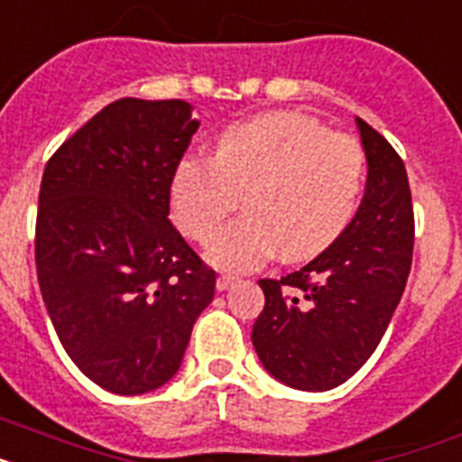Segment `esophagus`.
<instances>
[{
    "label": "esophagus",
    "mask_w": 462,
    "mask_h": 462,
    "mask_svg": "<svg viewBox=\"0 0 462 462\" xmlns=\"http://www.w3.org/2000/svg\"><path fill=\"white\" fill-rule=\"evenodd\" d=\"M235 284H237V277H235V274H218V279H216V289L218 291H227Z\"/></svg>",
    "instance_id": "obj_1"
}]
</instances>
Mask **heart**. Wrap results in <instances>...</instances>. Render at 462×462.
Wrapping results in <instances>:
<instances>
[{"label": "heart", "mask_w": 462, "mask_h": 462, "mask_svg": "<svg viewBox=\"0 0 462 462\" xmlns=\"http://www.w3.org/2000/svg\"><path fill=\"white\" fill-rule=\"evenodd\" d=\"M366 154L303 112H267L223 131L216 157H188L171 183L178 227L207 242L244 195L246 213L208 242V258L254 270L274 254L310 261L347 230L362 199Z\"/></svg>", "instance_id": "1"}]
</instances>
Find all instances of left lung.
Segmentation results:
<instances>
[{"label":"left lung","instance_id":"obj_1","mask_svg":"<svg viewBox=\"0 0 462 462\" xmlns=\"http://www.w3.org/2000/svg\"><path fill=\"white\" fill-rule=\"evenodd\" d=\"M356 126L369 178L347 230L298 273L258 282L265 308L251 333L255 352L277 381L308 393L362 369L411 273L416 223L404 162L374 126Z\"/></svg>","mask_w":462,"mask_h":462}]
</instances>
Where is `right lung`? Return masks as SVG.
I'll return each mask as SVG.
<instances>
[{"label": "right lung", "mask_w": 462, "mask_h": 462, "mask_svg": "<svg viewBox=\"0 0 462 462\" xmlns=\"http://www.w3.org/2000/svg\"><path fill=\"white\" fill-rule=\"evenodd\" d=\"M185 100L119 98L46 162L34 227L42 298L69 359L115 394L178 371L216 273L169 220L199 122Z\"/></svg>", "instance_id": "add662e5"}]
</instances>
